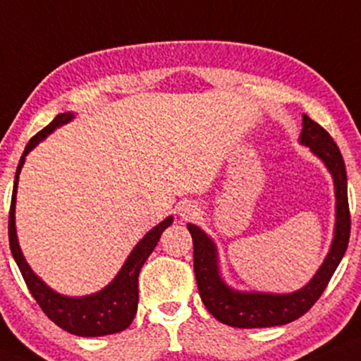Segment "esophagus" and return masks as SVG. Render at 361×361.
Listing matches in <instances>:
<instances>
[{"instance_id": "34e87169", "label": "esophagus", "mask_w": 361, "mask_h": 361, "mask_svg": "<svg viewBox=\"0 0 361 361\" xmlns=\"http://www.w3.org/2000/svg\"><path fill=\"white\" fill-rule=\"evenodd\" d=\"M179 212L184 219H189V217H192L195 214V209L194 206H190V204H184V206L179 209Z\"/></svg>"}]
</instances>
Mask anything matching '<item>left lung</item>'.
I'll return each instance as SVG.
<instances>
[{"mask_svg":"<svg viewBox=\"0 0 361 361\" xmlns=\"http://www.w3.org/2000/svg\"><path fill=\"white\" fill-rule=\"evenodd\" d=\"M300 142L322 159L330 171L335 184L336 222L335 235L323 264L305 288L288 295L274 293L235 291L222 281L217 261V249L212 239L195 224H188L194 243V273L199 295L209 313L221 323L234 328H268L279 326L298 319L323 295L330 283L350 239V207L346 192V169L340 149L331 135L319 123L303 114V130Z\"/></svg>","mask_w":361,"mask_h":361,"instance_id":"obj_1","label":"left lung"}]
</instances>
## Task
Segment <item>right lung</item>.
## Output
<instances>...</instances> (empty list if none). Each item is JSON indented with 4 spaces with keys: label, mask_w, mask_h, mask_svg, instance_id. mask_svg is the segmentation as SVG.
I'll use <instances>...</instances> for the list:
<instances>
[{
    "label": "right lung",
    "mask_w": 361,
    "mask_h": 361,
    "mask_svg": "<svg viewBox=\"0 0 361 361\" xmlns=\"http://www.w3.org/2000/svg\"><path fill=\"white\" fill-rule=\"evenodd\" d=\"M73 118V114L66 112L56 115L55 118L48 123L43 130H39L37 135L31 137L28 145L25 147V152L21 155L20 164L16 167L15 185H13V197L10 207V219H8V235H10V249L15 257L18 268H20L23 279L28 286L31 296L37 300L43 313L58 324L61 330L72 333L77 336H104L112 335V333L123 331L130 326L137 313V303H139V273L157 246L160 234L172 224L173 217L169 216L160 224L150 229L144 238L137 243L130 256L123 262L122 269L115 276L114 281L106 284L99 293H93L90 296H78L70 298L63 296L60 293L53 291L50 286H47L37 274L31 271L26 262L23 252H21L20 244L16 238V226H15V206H16V190L18 179H20L21 167H23L26 155L42 142L44 137L50 135L55 128L65 126Z\"/></svg>",
    "instance_id": "1"
}]
</instances>
